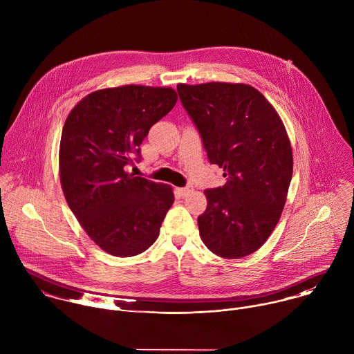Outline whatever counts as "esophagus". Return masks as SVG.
I'll return each mask as SVG.
<instances>
[{
	"mask_svg": "<svg viewBox=\"0 0 354 354\" xmlns=\"http://www.w3.org/2000/svg\"><path fill=\"white\" fill-rule=\"evenodd\" d=\"M192 192V187L190 186H187V187H180V189H178V193H179V196L180 197H185V196H187L189 193Z\"/></svg>",
	"mask_w": 354,
	"mask_h": 354,
	"instance_id": "obj_1",
	"label": "esophagus"
}]
</instances>
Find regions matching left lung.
<instances>
[{"label": "left lung", "instance_id": "8db88e82", "mask_svg": "<svg viewBox=\"0 0 354 354\" xmlns=\"http://www.w3.org/2000/svg\"><path fill=\"white\" fill-rule=\"evenodd\" d=\"M178 94L209 161L227 176L223 187L204 192L201 239L220 257L249 256L277 227L291 182L292 150L282 119L245 83H179Z\"/></svg>", "mask_w": 354, "mask_h": 354}]
</instances>
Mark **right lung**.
<instances>
[{"mask_svg": "<svg viewBox=\"0 0 354 354\" xmlns=\"http://www.w3.org/2000/svg\"><path fill=\"white\" fill-rule=\"evenodd\" d=\"M171 87L127 84L82 98L62 133L59 168L64 197L86 234L104 252L131 257L160 234L174 204L169 185L127 172L141 160L150 127L176 104Z\"/></svg>", "mask_w": 354, "mask_h": 354, "instance_id": "obj_1", "label": "right lung"}]
</instances>
